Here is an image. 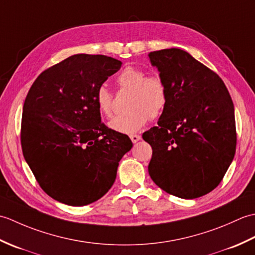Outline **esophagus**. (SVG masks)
<instances>
[{
  "label": "esophagus",
  "mask_w": 255,
  "mask_h": 255,
  "mask_svg": "<svg viewBox=\"0 0 255 255\" xmlns=\"http://www.w3.org/2000/svg\"><path fill=\"white\" fill-rule=\"evenodd\" d=\"M129 137H130V139H131V141H132L133 143H136V142H138V141H139V140H140V139H141V137H140V136H139V134H130V136H129Z\"/></svg>",
  "instance_id": "34e87169"
}]
</instances>
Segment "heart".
<instances>
[{
  "mask_svg": "<svg viewBox=\"0 0 255 255\" xmlns=\"http://www.w3.org/2000/svg\"><path fill=\"white\" fill-rule=\"evenodd\" d=\"M117 84L123 91L132 92L126 115L117 116L110 122L113 130L133 133L140 130L149 119L159 118L169 103V89L159 73H150L141 68L127 67L118 74ZM95 102L99 112L111 117L114 112V93L105 85L96 91Z\"/></svg>",
  "mask_w": 255,
  "mask_h": 255,
  "instance_id": "b5f03b06",
  "label": "heart"
}]
</instances>
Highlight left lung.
<instances>
[{
    "instance_id": "left-lung-1",
    "label": "left lung",
    "mask_w": 255,
    "mask_h": 255,
    "mask_svg": "<svg viewBox=\"0 0 255 255\" xmlns=\"http://www.w3.org/2000/svg\"><path fill=\"white\" fill-rule=\"evenodd\" d=\"M148 56L169 89L158 126L142 134L152 148L149 174L166 193L200 197L219 185L234 160V103L219 75L188 52L171 48Z\"/></svg>"
}]
</instances>
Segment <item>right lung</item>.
<instances>
[{"instance_id":"right-lung-1","label":"right lung","mask_w":255,"mask_h":255,"mask_svg":"<svg viewBox=\"0 0 255 255\" xmlns=\"http://www.w3.org/2000/svg\"><path fill=\"white\" fill-rule=\"evenodd\" d=\"M122 67L103 55H74L42 71L27 94L20 144L47 195L70 206L95 202L115 182L132 147L127 134L101 121L97 89Z\"/></svg>"}]
</instances>
